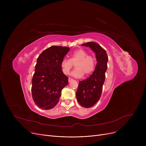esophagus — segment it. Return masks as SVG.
I'll return each mask as SVG.
<instances>
[{
  "mask_svg": "<svg viewBox=\"0 0 146 146\" xmlns=\"http://www.w3.org/2000/svg\"><path fill=\"white\" fill-rule=\"evenodd\" d=\"M68 82H71L73 81V79H71V78H68Z\"/></svg>",
  "mask_w": 146,
  "mask_h": 146,
  "instance_id": "obj_1",
  "label": "esophagus"
}]
</instances>
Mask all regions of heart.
<instances>
[{
  "instance_id": "obj_1",
  "label": "heart",
  "mask_w": 146,
  "mask_h": 146,
  "mask_svg": "<svg viewBox=\"0 0 146 146\" xmlns=\"http://www.w3.org/2000/svg\"><path fill=\"white\" fill-rule=\"evenodd\" d=\"M75 64V70L72 75L75 78H80L84 73L88 75L92 73L96 66L95 58L88 56V52L83 49H78L73 51L70 55V58H64L60 63L61 71L63 74L67 75Z\"/></svg>"
}]
</instances>
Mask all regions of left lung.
Listing matches in <instances>:
<instances>
[{
  "instance_id": "8db88e82",
  "label": "left lung",
  "mask_w": 146,
  "mask_h": 146,
  "mask_svg": "<svg viewBox=\"0 0 146 146\" xmlns=\"http://www.w3.org/2000/svg\"><path fill=\"white\" fill-rule=\"evenodd\" d=\"M82 45L89 47L95 53L97 61L92 74L86 79L79 82L76 93L79 104L84 108H88L93 106L101 97L105 79V72L108 67V57L106 51L95 42H89Z\"/></svg>"
}]
</instances>
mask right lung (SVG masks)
<instances>
[{"instance_id": "add662e5", "label": "right lung", "mask_w": 146, "mask_h": 146, "mask_svg": "<svg viewBox=\"0 0 146 146\" xmlns=\"http://www.w3.org/2000/svg\"><path fill=\"white\" fill-rule=\"evenodd\" d=\"M70 48L52 45L38 57L32 79V95L35 104L42 110H50L58 102L68 78L60 67Z\"/></svg>"}]
</instances>
